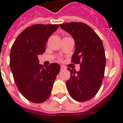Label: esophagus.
I'll use <instances>...</instances> for the list:
<instances>
[{
	"instance_id": "34e87169",
	"label": "esophagus",
	"mask_w": 123,
	"mask_h": 123,
	"mask_svg": "<svg viewBox=\"0 0 123 123\" xmlns=\"http://www.w3.org/2000/svg\"><path fill=\"white\" fill-rule=\"evenodd\" d=\"M60 69H61V70H65V68H64V66H61V68H60Z\"/></svg>"
}]
</instances>
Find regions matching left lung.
<instances>
[{"instance_id": "8db88e82", "label": "left lung", "mask_w": 123, "mask_h": 123, "mask_svg": "<svg viewBox=\"0 0 123 123\" xmlns=\"http://www.w3.org/2000/svg\"><path fill=\"white\" fill-rule=\"evenodd\" d=\"M59 26L74 38L75 50L71 62L80 64L78 72L68 68L70 77L66 81L67 89L75 101H86L94 97L101 86L106 63L103 42L85 23L73 22Z\"/></svg>"}]
</instances>
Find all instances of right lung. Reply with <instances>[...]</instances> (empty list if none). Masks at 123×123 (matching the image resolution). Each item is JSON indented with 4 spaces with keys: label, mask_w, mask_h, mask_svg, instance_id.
I'll list each match as a JSON object with an SVG mask.
<instances>
[{
    "label": "right lung",
    "mask_w": 123,
    "mask_h": 123,
    "mask_svg": "<svg viewBox=\"0 0 123 123\" xmlns=\"http://www.w3.org/2000/svg\"><path fill=\"white\" fill-rule=\"evenodd\" d=\"M57 25H33L18 36L10 52V68L14 81L22 96L29 101L41 103L50 95L60 66L39 64L38 55L46 50L49 37Z\"/></svg>",
    "instance_id": "obj_1"
}]
</instances>
